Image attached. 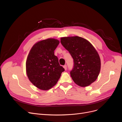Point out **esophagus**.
Segmentation results:
<instances>
[{
  "label": "esophagus",
  "instance_id": "esophagus-1",
  "mask_svg": "<svg viewBox=\"0 0 122 122\" xmlns=\"http://www.w3.org/2000/svg\"><path fill=\"white\" fill-rule=\"evenodd\" d=\"M63 67H64V68L65 69V70H67V65H65L64 66H63Z\"/></svg>",
  "mask_w": 122,
  "mask_h": 122
}]
</instances>
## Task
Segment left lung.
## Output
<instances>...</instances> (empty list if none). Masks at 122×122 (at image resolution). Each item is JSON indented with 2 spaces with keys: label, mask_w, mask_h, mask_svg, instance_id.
Segmentation results:
<instances>
[{
  "label": "left lung",
  "mask_w": 122,
  "mask_h": 122,
  "mask_svg": "<svg viewBox=\"0 0 122 122\" xmlns=\"http://www.w3.org/2000/svg\"><path fill=\"white\" fill-rule=\"evenodd\" d=\"M61 43L73 59L70 75L78 85L86 87L96 81L101 68L99 55L86 39L78 36L61 38Z\"/></svg>",
  "instance_id": "left-lung-1"
}]
</instances>
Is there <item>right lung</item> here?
<instances>
[{
    "label": "right lung",
    "mask_w": 122,
    "mask_h": 122,
    "mask_svg": "<svg viewBox=\"0 0 122 122\" xmlns=\"http://www.w3.org/2000/svg\"><path fill=\"white\" fill-rule=\"evenodd\" d=\"M59 43L57 39L42 40L33 45L26 62L27 75L38 88L47 90L56 84L65 69L60 66L54 50Z\"/></svg>",
    "instance_id": "obj_1"
}]
</instances>
